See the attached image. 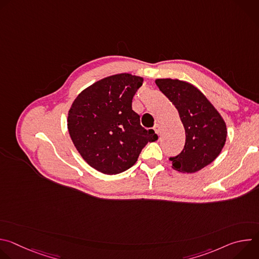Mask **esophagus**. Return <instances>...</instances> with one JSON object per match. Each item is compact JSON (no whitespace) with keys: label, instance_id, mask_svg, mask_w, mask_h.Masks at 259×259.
Instances as JSON below:
<instances>
[{"label":"esophagus","instance_id":"obj_1","mask_svg":"<svg viewBox=\"0 0 259 259\" xmlns=\"http://www.w3.org/2000/svg\"><path fill=\"white\" fill-rule=\"evenodd\" d=\"M154 130L156 131V133H157V134H160V133H161V130H162L161 125H160V124H156V125H155V127H154Z\"/></svg>","mask_w":259,"mask_h":259}]
</instances>
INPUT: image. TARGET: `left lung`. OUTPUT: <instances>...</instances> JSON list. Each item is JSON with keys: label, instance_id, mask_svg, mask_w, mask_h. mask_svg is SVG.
I'll return each mask as SVG.
<instances>
[{"label": "left lung", "instance_id": "left-lung-1", "mask_svg": "<svg viewBox=\"0 0 259 259\" xmlns=\"http://www.w3.org/2000/svg\"><path fill=\"white\" fill-rule=\"evenodd\" d=\"M156 84L177 108L186 130L182 152L169 159L172 168L183 173L203 169L224 149L228 135L225 120L194 85L177 79H157Z\"/></svg>", "mask_w": 259, "mask_h": 259}]
</instances>
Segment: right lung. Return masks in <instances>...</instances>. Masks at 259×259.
I'll use <instances>...</instances> for the list:
<instances>
[{
  "mask_svg": "<svg viewBox=\"0 0 259 259\" xmlns=\"http://www.w3.org/2000/svg\"><path fill=\"white\" fill-rule=\"evenodd\" d=\"M143 79L118 73L99 80L73 100L67 117L70 138L97 171L114 175L131 168L147 142L158 139L140 125L132 99Z\"/></svg>",
  "mask_w": 259,
  "mask_h": 259,
  "instance_id": "1",
  "label": "right lung"
}]
</instances>
